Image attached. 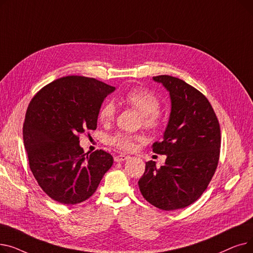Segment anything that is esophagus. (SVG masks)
I'll return each mask as SVG.
<instances>
[{
	"label": "esophagus",
	"mask_w": 253,
	"mask_h": 253,
	"mask_svg": "<svg viewBox=\"0 0 253 253\" xmlns=\"http://www.w3.org/2000/svg\"><path fill=\"white\" fill-rule=\"evenodd\" d=\"M127 159H129V156H126V155H118V156H115L114 160H115V162H117V163H120V162L126 161Z\"/></svg>",
	"instance_id": "obj_1"
}]
</instances>
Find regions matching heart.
<instances>
[{"label":"heart","mask_w":253,"mask_h":253,"mask_svg":"<svg viewBox=\"0 0 253 253\" xmlns=\"http://www.w3.org/2000/svg\"><path fill=\"white\" fill-rule=\"evenodd\" d=\"M123 102L141 115L142 124L149 129H157L162 124V114L159 111L160 101L154 93L144 88H133L129 90L122 98ZM116 108L114 103L105 102L98 113L99 121L104 124L111 123L115 119ZM139 135H132L119 132L111 138V143L116 148L131 152L135 149V143L142 141Z\"/></svg>","instance_id":"b5f03b06"}]
</instances>
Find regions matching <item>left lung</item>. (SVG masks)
Returning a JSON list of instances; mask_svg holds the SVG:
<instances>
[{
    "label": "left lung",
    "mask_w": 253,
    "mask_h": 253,
    "mask_svg": "<svg viewBox=\"0 0 253 253\" xmlns=\"http://www.w3.org/2000/svg\"><path fill=\"white\" fill-rule=\"evenodd\" d=\"M153 79L163 84L171 98L163 140L152 145L154 153L167 158L160 167L154 161L145 163L138 187L149 203L169 211L191 205L207 189L219 160L220 127L200 91L175 77Z\"/></svg>",
    "instance_id": "obj_1"
}]
</instances>
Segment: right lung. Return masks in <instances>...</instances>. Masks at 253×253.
Wrapping results in <instances>:
<instances>
[{
	"label": "right lung",
	"mask_w": 253,
	"mask_h": 253,
	"mask_svg": "<svg viewBox=\"0 0 253 253\" xmlns=\"http://www.w3.org/2000/svg\"><path fill=\"white\" fill-rule=\"evenodd\" d=\"M115 89L93 78L68 76L44 86L31 100L24 148L36 180L54 201L74 205L87 200L112 167L111 154H85L79 134L96 129L102 101Z\"/></svg>",
	"instance_id": "1"
}]
</instances>
